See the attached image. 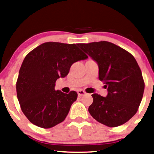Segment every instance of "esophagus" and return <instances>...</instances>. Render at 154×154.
<instances>
[{
    "instance_id": "1",
    "label": "esophagus",
    "mask_w": 154,
    "mask_h": 154,
    "mask_svg": "<svg viewBox=\"0 0 154 154\" xmlns=\"http://www.w3.org/2000/svg\"><path fill=\"white\" fill-rule=\"evenodd\" d=\"M85 92L84 91H82V90H79V91H78V95H79V97H81V96H82V95H85Z\"/></svg>"
}]
</instances>
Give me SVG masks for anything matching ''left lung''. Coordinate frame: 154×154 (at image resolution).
I'll list each match as a JSON object with an SVG mask.
<instances>
[{
    "label": "left lung",
    "mask_w": 154,
    "mask_h": 154,
    "mask_svg": "<svg viewBox=\"0 0 154 154\" xmlns=\"http://www.w3.org/2000/svg\"><path fill=\"white\" fill-rule=\"evenodd\" d=\"M99 66V79L107 88L106 97L92 95L88 112L94 119L109 127L123 125L136 114L143 95L145 83L134 57L107 41L78 44Z\"/></svg>",
    "instance_id": "8db88e82"
}]
</instances>
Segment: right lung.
Listing matches in <instances>:
<instances>
[{
	"label": "right lung",
	"mask_w": 154,
	"mask_h": 154,
	"mask_svg": "<svg viewBox=\"0 0 154 154\" xmlns=\"http://www.w3.org/2000/svg\"><path fill=\"white\" fill-rule=\"evenodd\" d=\"M87 58L77 45L55 42L43 43L26 56L16 91L21 109L29 122L43 128L63 122L78 94L55 91V82L68 74L73 63Z\"/></svg>",
	"instance_id": "right-lung-1"
}]
</instances>
